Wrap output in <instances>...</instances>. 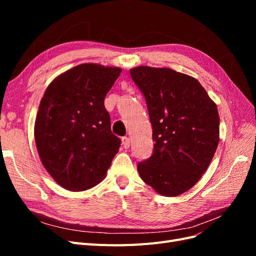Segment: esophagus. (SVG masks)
<instances>
[{"label": "esophagus", "instance_id": "obj_1", "mask_svg": "<svg viewBox=\"0 0 256 256\" xmlns=\"http://www.w3.org/2000/svg\"><path fill=\"white\" fill-rule=\"evenodd\" d=\"M122 143L124 148H125V150L129 148V147H130V138H127V136H124L122 138Z\"/></svg>", "mask_w": 256, "mask_h": 256}]
</instances>
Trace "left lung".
Listing matches in <instances>:
<instances>
[{"mask_svg":"<svg viewBox=\"0 0 256 256\" xmlns=\"http://www.w3.org/2000/svg\"><path fill=\"white\" fill-rule=\"evenodd\" d=\"M130 74L146 99L154 141L138 172L159 194H182L200 180L218 147L216 104L196 78L171 68L138 66Z\"/></svg>","mask_w":256,"mask_h":256,"instance_id":"8db88e82","label":"left lung"}]
</instances>
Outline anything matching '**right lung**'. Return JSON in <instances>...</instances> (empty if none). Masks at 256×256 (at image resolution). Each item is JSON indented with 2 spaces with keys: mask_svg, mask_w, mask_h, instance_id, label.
<instances>
[{
  "mask_svg": "<svg viewBox=\"0 0 256 256\" xmlns=\"http://www.w3.org/2000/svg\"><path fill=\"white\" fill-rule=\"evenodd\" d=\"M120 72V67L85 63L58 76L44 92L35 143L42 166L66 190L95 187L120 150L104 98Z\"/></svg>",
  "mask_w": 256,
  "mask_h": 256,
  "instance_id": "obj_1",
  "label": "right lung"
}]
</instances>
